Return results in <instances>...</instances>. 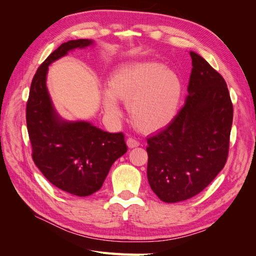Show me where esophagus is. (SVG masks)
<instances>
[{"instance_id": "obj_1", "label": "esophagus", "mask_w": 256, "mask_h": 256, "mask_svg": "<svg viewBox=\"0 0 256 256\" xmlns=\"http://www.w3.org/2000/svg\"><path fill=\"white\" fill-rule=\"evenodd\" d=\"M127 145L130 147V148H134V147H136L140 145V142H138L136 138H127Z\"/></svg>"}]
</instances>
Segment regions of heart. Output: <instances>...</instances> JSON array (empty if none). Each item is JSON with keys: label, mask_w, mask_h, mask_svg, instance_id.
Listing matches in <instances>:
<instances>
[{"label": "heart", "mask_w": 256, "mask_h": 256, "mask_svg": "<svg viewBox=\"0 0 256 256\" xmlns=\"http://www.w3.org/2000/svg\"><path fill=\"white\" fill-rule=\"evenodd\" d=\"M182 92L180 76L164 64L134 62L113 72L109 90H104V106L108 114L118 118V98L125 100L134 126L144 132H154L174 120Z\"/></svg>", "instance_id": "1"}]
</instances>
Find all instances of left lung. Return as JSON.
<instances>
[{
	"label": "left lung",
	"instance_id": "obj_1",
	"mask_svg": "<svg viewBox=\"0 0 256 256\" xmlns=\"http://www.w3.org/2000/svg\"><path fill=\"white\" fill-rule=\"evenodd\" d=\"M188 97L174 120L147 138V180L166 203L198 194L226 166L233 122L228 85L198 53L190 51Z\"/></svg>",
	"mask_w": 256,
	"mask_h": 256
}]
</instances>
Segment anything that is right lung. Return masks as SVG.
Masks as SVG:
<instances>
[{"instance_id": "add662e5", "label": "right lung", "mask_w": 256, "mask_h": 256, "mask_svg": "<svg viewBox=\"0 0 256 256\" xmlns=\"http://www.w3.org/2000/svg\"><path fill=\"white\" fill-rule=\"evenodd\" d=\"M92 44V40H69L54 50L37 69L26 104V126L36 166L56 188L78 196L102 188L115 160L127 152L122 132H106L85 120H65L51 102L46 84L49 65L69 51Z\"/></svg>"}]
</instances>
